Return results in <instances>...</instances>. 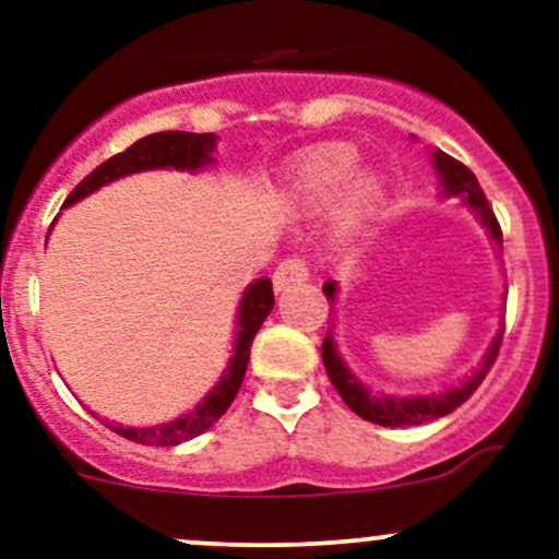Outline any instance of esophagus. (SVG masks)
Masks as SVG:
<instances>
[{
	"label": "esophagus",
	"instance_id": "1",
	"mask_svg": "<svg viewBox=\"0 0 559 559\" xmlns=\"http://www.w3.org/2000/svg\"><path fill=\"white\" fill-rule=\"evenodd\" d=\"M308 264L302 262V259H297V257H289V259H284V262L278 264V267H275V273H273V286L278 292H284L286 286H292V284H302V281H308Z\"/></svg>",
	"mask_w": 559,
	"mask_h": 559
}]
</instances>
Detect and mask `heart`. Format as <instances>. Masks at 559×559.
Here are the masks:
<instances>
[{
	"label": "heart",
	"instance_id": "heart-1",
	"mask_svg": "<svg viewBox=\"0 0 559 559\" xmlns=\"http://www.w3.org/2000/svg\"><path fill=\"white\" fill-rule=\"evenodd\" d=\"M359 165V154L348 143H324L302 154L297 162L295 175H292V197L300 207H326L343 186L352 180L354 170ZM381 183L376 175H359L357 183L352 186L348 194L346 213L352 222H359L365 213L379 200Z\"/></svg>",
	"mask_w": 559,
	"mask_h": 559
}]
</instances>
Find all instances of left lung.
Here are the masks:
<instances>
[{
	"mask_svg": "<svg viewBox=\"0 0 559 559\" xmlns=\"http://www.w3.org/2000/svg\"><path fill=\"white\" fill-rule=\"evenodd\" d=\"M436 159V170L441 175V186H443V197H460L473 213H476L478 222L484 224V229L489 233V238L498 243V248H503V233H500V224L495 218L492 207H489L487 197H484L481 186H478L476 175L467 170L462 162L452 159L443 151H436L432 154ZM335 281H326L324 284V295L326 300L335 302ZM503 330L506 324L500 326L498 335L492 337L489 343L487 354H484L481 365L467 376L462 384H456L447 392L438 394H421V397H397V394H373L370 389H365L359 384L357 376L343 365L341 354L335 348V337H332V330L326 332L324 343H321V359H324L326 376H330L332 386L337 389V394L343 397V403L354 411L362 419L373 421V425H384V427H414V425H425V421L441 419V416L452 414L454 408H460L473 392H476L478 384L484 381V376L489 373V368L495 365L500 352V343H503Z\"/></svg>",
	"mask_w": 559,
	"mask_h": 559,
	"instance_id": "8db88e82",
	"label": "left lung"
}]
</instances>
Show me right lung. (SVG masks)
<instances>
[{
    "mask_svg": "<svg viewBox=\"0 0 559 559\" xmlns=\"http://www.w3.org/2000/svg\"><path fill=\"white\" fill-rule=\"evenodd\" d=\"M213 148H216V134H194V132H156L148 138L138 140L134 145H129L121 154L110 156L103 162L97 170H92L81 183L72 189V194L64 200L67 205H75L78 200L88 197L92 191H97L99 186L112 183V180L123 178V175L143 173V170H159V167H175V170H200V167L211 165L213 162ZM275 297H273V281L259 278L243 292V300L238 308V335H235V348L233 359H229L227 370H224L222 379L216 381V386L202 397V403L194 411L183 414L180 419L167 421L159 427H121V425H107L112 432H118L121 438H129L134 443H143V447H178V443L191 441L200 432H205L213 421H218L224 416V411L233 405L235 394H238L240 384H243V376L248 368V357H251V343L253 335L259 332L262 321L267 319V313L273 311Z\"/></svg>",
    "mask_w": 559,
    "mask_h": 559,
    "instance_id": "obj_1",
    "label": "right lung"
}]
</instances>
